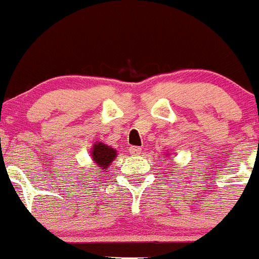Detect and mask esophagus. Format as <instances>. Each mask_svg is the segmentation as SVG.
Listing matches in <instances>:
<instances>
[{"label": "esophagus", "instance_id": "1", "mask_svg": "<svg viewBox=\"0 0 259 259\" xmlns=\"http://www.w3.org/2000/svg\"><path fill=\"white\" fill-rule=\"evenodd\" d=\"M130 153L132 156H138L141 153V147H137V146H132V147H130Z\"/></svg>", "mask_w": 259, "mask_h": 259}]
</instances>
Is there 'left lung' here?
Here are the masks:
<instances>
[{
  "mask_svg": "<svg viewBox=\"0 0 259 259\" xmlns=\"http://www.w3.org/2000/svg\"><path fill=\"white\" fill-rule=\"evenodd\" d=\"M166 156H167V155H166Z\"/></svg>",
  "mask_w": 259,
  "mask_h": 259,
  "instance_id": "left-lung-1",
  "label": "left lung"
}]
</instances>
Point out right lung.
Instances as JSON below:
<instances>
[{
	"mask_svg": "<svg viewBox=\"0 0 259 259\" xmlns=\"http://www.w3.org/2000/svg\"><path fill=\"white\" fill-rule=\"evenodd\" d=\"M91 157L99 168L106 171L111 166L112 161L117 157V150L99 141L92 146Z\"/></svg>",
	"mask_w": 259,
	"mask_h": 259,
	"instance_id": "1",
	"label": "right lung"
}]
</instances>
